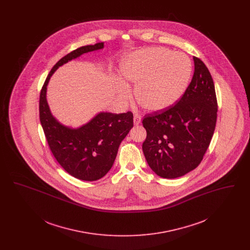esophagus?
<instances>
[{
	"label": "esophagus",
	"mask_w": 250,
	"mask_h": 250,
	"mask_svg": "<svg viewBox=\"0 0 250 250\" xmlns=\"http://www.w3.org/2000/svg\"><path fill=\"white\" fill-rule=\"evenodd\" d=\"M142 123V117L139 114L134 115V125H140Z\"/></svg>",
	"instance_id": "obj_1"
}]
</instances>
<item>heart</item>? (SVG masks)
I'll return each instance as SVG.
<instances>
[{
  "instance_id": "1",
  "label": "heart",
  "mask_w": 250,
  "mask_h": 250,
  "mask_svg": "<svg viewBox=\"0 0 250 250\" xmlns=\"http://www.w3.org/2000/svg\"><path fill=\"white\" fill-rule=\"evenodd\" d=\"M191 74L189 59L181 52L165 48H150L126 56L120 65V76L126 83L135 84V97L151 112L172 106L183 95ZM119 82L123 99L129 96V88Z\"/></svg>"
}]
</instances>
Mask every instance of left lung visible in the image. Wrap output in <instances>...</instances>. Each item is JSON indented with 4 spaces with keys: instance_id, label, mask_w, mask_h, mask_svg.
I'll return each instance as SVG.
<instances>
[{
    "instance_id": "left-lung-1",
    "label": "left lung",
    "mask_w": 250,
    "mask_h": 250,
    "mask_svg": "<svg viewBox=\"0 0 250 250\" xmlns=\"http://www.w3.org/2000/svg\"><path fill=\"white\" fill-rule=\"evenodd\" d=\"M195 70L178 103L143 121V144L149 167L162 178L181 177L199 166L211 143L217 102L212 76L202 60L193 57Z\"/></svg>"
}]
</instances>
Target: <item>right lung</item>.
Here are the masks:
<instances>
[{"mask_svg": "<svg viewBox=\"0 0 250 250\" xmlns=\"http://www.w3.org/2000/svg\"><path fill=\"white\" fill-rule=\"evenodd\" d=\"M104 48V42L73 50L52 67L42 87L39 117L51 153L70 175L83 181L102 178L111 168L120 144L133 127V114L99 112L87 124L73 128L61 124L48 107L47 87L60 66L84 53Z\"/></svg>", "mask_w": 250, "mask_h": 250, "instance_id": "right-lung-1", "label": "right lung"}]
</instances>
